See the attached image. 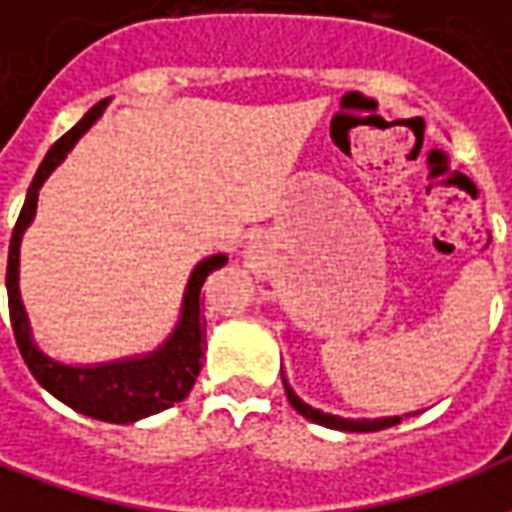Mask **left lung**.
<instances>
[{
  "instance_id": "obj_1",
  "label": "left lung",
  "mask_w": 512,
  "mask_h": 512,
  "mask_svg": "<svg viewBox=\"0 0 512 512\" xmlns=\"http://www.w3.org/2000/svg\"><path fill=\"white\" fill-rule=\"evenodd\" d=\"M282 384H285V392H288V400L290 406L299 411L301 417L312 419V422H318V425H323V428H332V430H348V433H373V430H384V428H392V425H397L400 422V417H384V419H343V417H334V414H323V411H318V408L307 406L304 400H301L293 389H290V384L285 381V376H282Z\"/></svg>"
}]
</instances>
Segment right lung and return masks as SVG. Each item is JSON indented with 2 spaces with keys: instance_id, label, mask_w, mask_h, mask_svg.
<instances>
[{
  "instance_id": "1",
  "label": "right lung",
  "mask_w": 512,
  "mask_h": 512,
  "mask_svg": "<svg viewBox=\"0 0 512 512\" xmlns=\"http://www.w3.org/2000/svg\"><path fill=\"white\" fill-rule=\"evenodd\" d=\"M104 106L106 101H98L68 134L60 136L51 145L43 164L35 172V178L29 183L27 200H24V208L18 213V222L13 227V235H10L7 304H10V323H13L18 351L24 356L35 381L84 417L128 425V422L164 411L191 392V386L200 376L202 359H205V299H200V290L208 274L222 268L227 257L213 255L194 268L189 288H186V299H183V315H180L178 329L156 354L145 356V359H126V362L95 367H68L54 362L46 354H40L38 345L29 337L27 312H24L21 293H18V246H21V235L27 230V224L35 216L38 189L43 186V180L49 178L51 169L57 167L65 153L76 145V139L101 117Z\"/></svg>"
}]
</instances>
